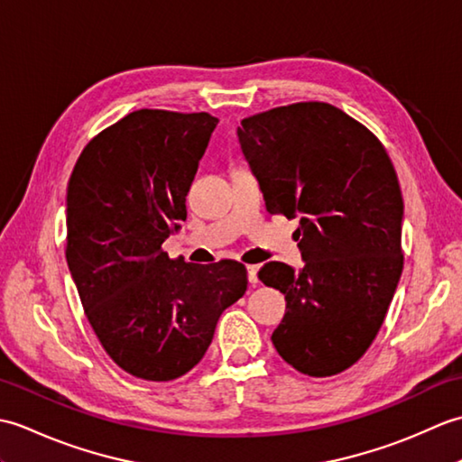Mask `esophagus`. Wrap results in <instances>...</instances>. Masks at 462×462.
<instances>
[{"mask_svg": "<svg viewBox=\"0 0 462 462\" xmlns=\"http://www.w3.org/2000/svg\"><path fill=\"white\" fill-rule=\"evenodd\" d=\"M248 282L252 283V286H256V283L260 282L258 280V266H248Z\"/></svg>", "mask_w": 462, "mask_h": 462, "instance_id": "esophagus-1", "label": "esophagus"}]
</instances>
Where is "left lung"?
I'll use <instances>...</instances> for the list:
<instances>
[{
    "instance_id": "obj_1",
    "label": "left lung",
    "mask_w": 462,
    "mask_h": 462,
    "mask_svg": "<svg viewBox=\"0 0 462 462\" xmlns=\"http://www.w3.org/2000/svg\"><path fill=\"white\" fill-rule=\"evenodd\" d=\"M238 141L266 210L300 216L303 268L268 262L260 270L286 296L273 347L303 375H337L377 337L403 272L393 162L365 125L321 101L246 116Z\"/></svg>"
}]
</instances>
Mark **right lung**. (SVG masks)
I'll use <instances>...</instances> for the list:
<instances>
[{
  "mask_svg": "<svg viewBox=\"0 0 462 462\" xmlns=\"http://www.w3.org/2000/svg\"><path fill=\"white\" fill-rule=\"evenodd\" d=\"M218 119L133 111L87 143L67 189L65 256L97 339L144 381L189 373L222 311L248 288L246 266L169 258L186 194Z\"/></svg>",
  "mask_w": 462,
  "mask_h": 462,
  "instance_id": "add662e5",
  "label": "right lung"
}]
</instances>
